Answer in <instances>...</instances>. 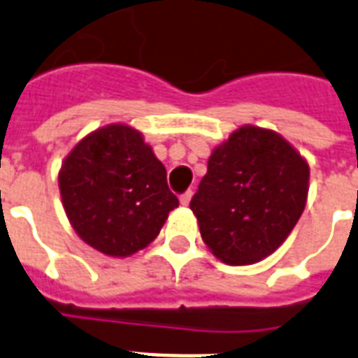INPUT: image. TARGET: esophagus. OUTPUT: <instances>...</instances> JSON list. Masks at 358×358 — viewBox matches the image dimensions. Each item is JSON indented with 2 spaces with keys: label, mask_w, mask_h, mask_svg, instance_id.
<instances>
[{
  "label": "esophagus",
  "mask_w": 358,
  "mask_h": 358,
  "mask_svg": "<svg viewBox=\"0 0 358 358\" xmlns=\"http://www.w3.org/2000/svg\"><path fill=\"white\" fill-rule=\"evenodd\" d=\"M191 196H193V189H187L185 193L180 195V202H182V206H187L191 202Z\"/></svg>",
  "instance_id": "1"
}]
</instances>
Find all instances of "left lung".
Returning a JSON list of instances; mask_svg holds the SVG:
<instances>
[{"mask_svg":"<svg viewBox=\"0 0 358 358\" xmlns=\"http://www.w3.org/2000/svg\"><path fill=\"white\" fill-rule=\"evenodd\" d=\"M308 176V163L278 134L236 129L212 152L189 202L208 249L230 266L275 252L305 210Z\"/></svg>","mask_w":358,"mask_h":358,"instance_id":"left-lung-1","label":"left lung"}]
</instances>
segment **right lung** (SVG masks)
Instances as JSON below:
<instances>
[{"label":"right lung","mask_w":358,"mask_h":358,"mask_svg":"<svg viewBox=\"0 0 358 358\" xmlns=\"http://www.w3.org/2000/svg\"><path fill=\"white\" fill-rule=\"evenodd\" d=\"M76 234L108 256H129L159 234L178 199L167 171L137 129L111 124L74 146L59 171Z\"/></svg>","instance_id":"add662e5"}]
</instances>
